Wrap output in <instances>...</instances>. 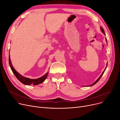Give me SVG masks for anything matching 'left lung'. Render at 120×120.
I'll list each match as a JSON object with an SVG mask.
<instances>
[{"mask_svg":"<svg viewBox=\"0 0 120 120\" xmlns=\"http://www.w3.org/2000/svg\"><path fill=\"white\" fill-rule=\"evenodd\" d=\"M101 31H102V32L105 34V31H104V29H103V28H102V27H101ZM105 41H106V44H108V42H107V39H106V38H105ZM107 66H108V63L106 64V67H105V70H104V71L103 72V73H102V74L101 75V76L99 77V78L95 82H94V83H93L92 84H91V85H90V86H93V85H95L96 83H97L99 81V80L100 79V78H101V77L102 76V75H103V74H104V72H105V69H106V67H107Z\"/></svg>","mask_w":120,"mask_h":120,"instance_id":"8db88e82","label":"left lung"}]
</instances>
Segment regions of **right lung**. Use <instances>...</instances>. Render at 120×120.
<instances>
[{"instance_id": "1", "label": "right lung", "mask_w": 120, "mask_h": 120, "mask_svg": "<svg viewBox=\"0 0 120 120\" xmlns=\"http://www.w3.org/2000/svg\"><path fill=\"white\" fill-rule=\"evenodd\" d=\"M9 65H10V68H11L12 71L13 72V73L15 75V76L17 78V79L24 85H39V84L42 83V82H43L45 81V80L46 79V78H47L48 75V72H47L45 75H43V76H42L41 77L37 78V79H30L28 78H26V77L22 76L21 74H20L15 70V69L14 68L13 66H12V64L11 63L10 54H9Z\"/></svg>"}]
</instances>
